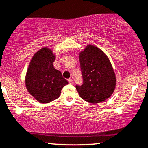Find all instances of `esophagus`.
Masks as SVG:
<instances>
[{
  "label": "esophagus",
  "mask_w": 148,
  "mask_h": 148,
  "mask_svg": "<svg viewBox=\"0 0 148 148\" xmlns=\"http://www.w3.org/2000/svg\"><path fill=\"white\" fill-rule=\"evenodd\" d=\"M68 81L69 84H73V80L71 79V78H69V79L68 80Z\"/></svg>",
  "instance_id": "34e87169"
}]
</instances>
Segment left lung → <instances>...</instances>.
I'll return each mask as SVG.
<instances>
[{
	"mask_svg": "<svg viewBox=\"0 0 148 148\" xmlns=\"http://www.w3.org/2000/svg\"><path fill=\"white\" fill-rule=\"evenodd\" d=\"M82 85H76L80 98L92 104L106 100L113 93L116 78L111 63L98 48L88 45L79 55Z\"/></svg>",
	"mask_w": 148,
	"mask_h": 148,
	"instance_id": "8db88e82",
	"label": "left lung"
}]
</instances>
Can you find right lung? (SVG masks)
I'll list each match as a JSON object with an SVG mask.
<instances>
[{
    "label": "right lung",
    "mask_w": 148,
    "mask_h": 148,
    "mask_svg": "<svg viewBox=\"0 0 148 148\" xmlns=\"http://www.w3.org/2000/svg\"><path fill=\"white\" fill-rule=\"evenodd\" d=\"M55 57L51 50L42 48L32 58L26 76V86L34 98L48 103L59 98L62 88L68 82L60 71L53 67Z\"/></svg>",
    "instance_id": "obj_1"
}]
</instances>
